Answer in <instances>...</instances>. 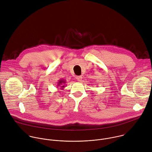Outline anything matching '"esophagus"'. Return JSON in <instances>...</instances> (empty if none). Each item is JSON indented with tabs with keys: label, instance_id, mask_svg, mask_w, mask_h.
Listing matches in <instances>:
<instances>
[{
	"label": "esophagus",
	"instance_id": "esophagus-1",
	"mask_svg": "<svg viewBox=\"0 0 152 152\" xmlns=\"http://www.w3.org/2000/svg\"><path fill=\"white\" fill-rule=\"evenodd\" d=\"M76 79L79 81V82H80L82 80V76H77L76 77Z\"/></svg>",
	"mask_w": 152,
	"mask_h": 152
}]
</instances>
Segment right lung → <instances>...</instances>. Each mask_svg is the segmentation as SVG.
Returning a JSON list of instances; mask_svg holds the SVG:
<instances>
[{
    "label": "right lung",
    "instance_id": "obj_1",
    "mask_svg": "<svg viewBox=\"0 0 152 152\" xmlns=\"http://www.w3.org/2000/svg\"><path fill=\"white\" fill-rule=\"evenodd\" d=\"M66 83V80H64V79H60L59 80H58V82H57V87H60V88L61 89H64V88L65 87V83Z\"/></svg>",
    "mask_w": 152,
    "mask_h": 152
}]
</instances>
